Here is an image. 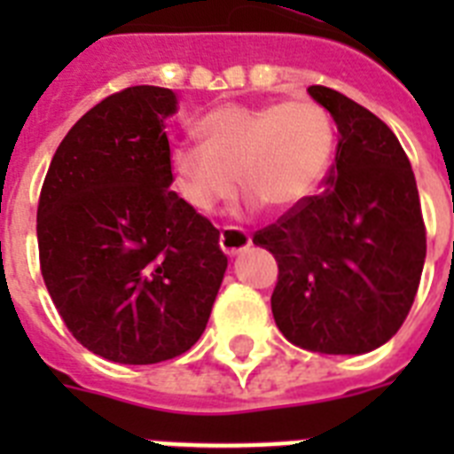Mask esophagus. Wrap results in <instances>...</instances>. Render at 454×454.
<instances>
[{
  "label": "esophagus",
  "instance_id": "34e87169",
  "mask_svg": "<svg viewBox=\"0 0 454 454\" xmlns=\"http://www.w3.org/2000/svg\"><path fill=\"white\" fill-rule=\"evenodd\" d=\"M252 243L250 234H247L243 227H236V224H227V227H223V231H220V247H223L224 254H239V252L246 250L247 246Z\"/></svg>",
  "mask_w": 454,
  "mask_h": 454
}]
</instances>
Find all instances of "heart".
<instances>
[{"mask_svg":"<svg viewBox=\"0 0 454 454\" xmlns=\"http://www.w3.org/2000/svg\"><path fill=\"white\" fill-rule=\"evenodd\" d=\"M198 131L202 143L182 140L170 150L175 186L198 211L230 200L239 179L247 207H302L318 191L336 140L334 120L314 99L223 104L200 118Z\"/></svg>","mask_w":454,"mask_h":454,"instance_id":"heart-1","label":"heart"}]
</instances>
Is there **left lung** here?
Wrapping results in <instances>:
<instances>
[{
    "instance_id": "8db88e82",
    "label": "left lung",
    "mask_w": 454,
    "mask_h": 454,
    "mask_svg": "<svg viewBox=\"0 0 454 454\" xmlns=\"http://www.w3.org/2000/svg\"><path fill=\"white\" fill-rule=\"evenodd\" d=\"M339 127L327 186L252 240L277 259L272 316L293 346L362 355L387 343L414 304L425 223L398 138L362 104L309 86Z\"/></svg>"
}]
</instances>
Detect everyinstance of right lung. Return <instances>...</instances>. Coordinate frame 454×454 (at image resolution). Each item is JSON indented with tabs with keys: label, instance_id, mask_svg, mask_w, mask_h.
Listing matches in <instances>:
<instances>
[{
	"label": "right lung",
	"instance_id": "add662e5",
	"mask_svg": "<svg viewBox=\"0 0 454 454\" xmlns=\"http://www.w3.org/2000/svg\"><path fill=\"white\" fill-rule=\"evenodd\" d=\"M177 98L129 86L79 120L38 200L40 272L70 334L108 362L147 366L202 336L227 270L220 231L170 191L163 131Z\"/></svg>",
	"mask_w": 454,
	"mask_h": 454
}]
</instances>
